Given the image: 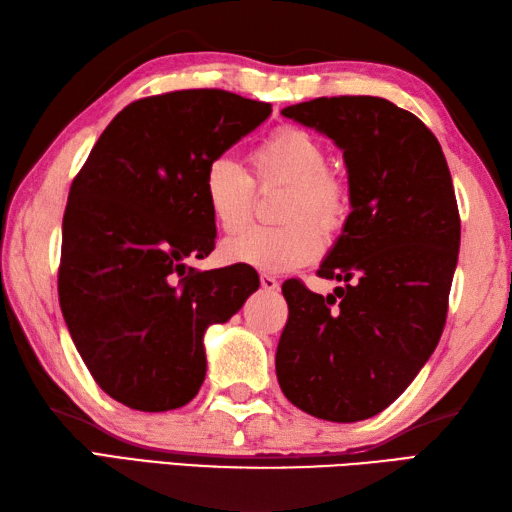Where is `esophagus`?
I'll list each match as a JSON object with an SVG mask.
<instances>
[{"label": "esophagus", "instance_id": "obj_1", "mask_svg": "<svg viewBox=\"0 0 512 512\" xmlns=\"http://www.w3.org/2000/svg\"><path fill=\"white\" fill-rule=\"evenodd\" d=\"M259 281H262V288L268 290V292L279 290V281L273 275H262V277H259Z\"/></svg>", "mask_w": 512, "mask_h": 512}]
</instances>
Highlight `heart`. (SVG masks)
<instances>
[{"mask_svg":"<svg viewBox=\"0 0 512 512\" xmlns=\"http://www.w3.org/2000/svg\"><path fill=\"white\" fill-rule=\"evenodd\" d=\"M255 180L235 160L209 162L202 198L211 220L224 235H237L253 220L255 182L290 184L284 226H257L224 246L228 262L262 273H290L319 259L326 231H339L350 211L345 184L330 171L328 151L301 127H279L250 154Z\"/></svg>","mask_w":512,"mask_h":512,"instance_id":"heart-1","label":"heart"}]
</instances>
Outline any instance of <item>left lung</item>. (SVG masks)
Returning <instances> with one entry per match:
<instances>
[{"instance_id": "1", "label": "left lung", "mask_w": 512, "mask_h": 512, "mask_svg": "<svg viewBox=\"0 0 512 512\" xmlns=\"http://www.w3.org/2000/svg\"><path fill=\"white\" fill-rule=\"evenodd\" d=\"M281 114L343 149L352 213L317 270L350 284L328 297L299 279L281 286L279 387L314 418H372L409 387L447 323L460 250L447 158L418 116L378 96H321Z\"/></svg>"}]
</instances>
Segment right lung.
I'll use <instances>...</instances> for the list:
<instances>
[{
    "label": "right lung",
    "instance_id": "right-lung-1",
    "mask_svg": "<svg viewBox=\"0 0 512 512\" xmlns=\"http://www.w3.org/2000/svg\"><path fill=\"white\" fill-rule=\"evenodd\" d=\"M270 112L226 90L145 96L114 116L72 180L61 312L96 385L129 409L187 405L204 383L206 328L259 288L250 266L195 270L184 259L215 248L206 167Z\"/></svg>",
    "mask_w": 512,
    "mask_h": 512
}]
</instances>
